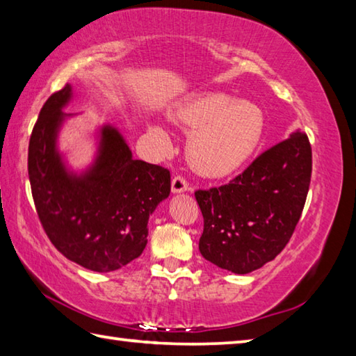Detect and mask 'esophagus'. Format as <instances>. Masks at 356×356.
<instances>
[{
  "label": "esophagus",
  "instance_id": "1",
  "mask_svg": "<svg viewBox=\"0 0 356 356\" xmlns=\"http://www.w3.org/2000/svg\"><path fill=\"white\" fill-rule=\"evenodd\" d=\"M171 188H172L174 193L186 191V190H188V182H186V179L182 176V174H177V176L172 177Z\"/></svg>",
  "mask_w": 356,
  "mask_h": 356
}]
</instances>
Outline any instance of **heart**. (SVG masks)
<instances>
[{
  "mask_svg": "<svg viewBox=\"0 0 356 356\" xmlns=\"http://www.w3.org/2000/svg\"><path fill=\"white\" fill-rule=\"evenodd\" d=\"M172 118L193 131L188 156L193 166L205 176H225L240 168L261 138L264 118L250 101H234L224 93H199L174 108ZM154 135L163 146L170 137L161 127Z\"/></svg>",
  "mask_w": 356,
  "mask_h": 356,
  "instance_id": "b5f03b06",
  "label": "heart"
}]
</instances>
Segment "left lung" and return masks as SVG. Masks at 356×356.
<instances>
[{
    "instance_id": "obj_1",
    "label": "left lung",
    "mask_w": 356,
    "mask_h": 356,
    "mask_svg": "<svg viewBox=\"0 0 356 356\" xmlns=\"http://www.w3.org/2000/svg\"><path fill=\"white\" fill-rule=\"evenodd\" d=\"M312 180V145L296 132L261 152L229 184L196 190L204 216L199 250L235 274L261 268L285 249Z\"/></svg>"
}]
</instances>
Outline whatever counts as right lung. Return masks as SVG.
<instances>
[{
  "mask_svg": "<svg viewBox=\"0 0 356 356\" xmlns=\"http://www.w3.org/2000/svg\"><path fill=\"white\" fill-rule=\"evenodd\" d=\"M71 87L44 102L32 129L28 172L44 234L68 260L96 273L116 270L141 255L147 219L170 196V170L132 159L115 129H102V149L86 177L71 179L56 154L57 126Z\"/></svg>",
  "mask_w": 356,
  "mask_h": 356,
  "instance_id": "right-lung-1",
  "label": "right lung"
}]
</instances>
